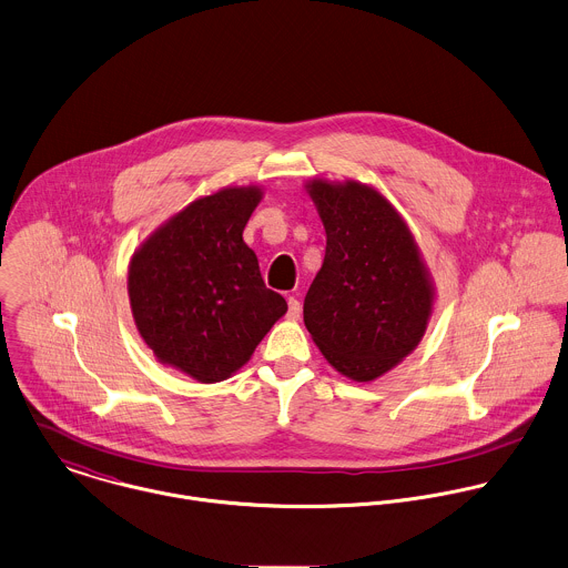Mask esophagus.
Wrapping results in <instances>:
<instances>
[{"label": "esophagus", "mask_w": 568, "mask_h": 568, "mask_svg": "<svg viewBox=\"0 0 568 568\" xmlns=\"http://www.w3.org/2000/svg\"><path fill=\"white\" fill-rule=\"evenodd\" d=\"M287 316H290L292 321H296V318L301 316V301L294 298V296L287 298Z\"/></svg>", "instance_id": "34e87169"}]
</instances>
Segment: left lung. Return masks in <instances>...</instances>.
<instances>
[{
  "mask_svg": "<svg viewBox=\"0 0 568 568\" xmlns=\"http://www.w3.org/2000/svg\"><path fill=\"white\" fill-rule=\"evenodd\" d=\"M327 247L303 305L314 343L347 378L374 381L423 338L432 285L398 212L356 181L310 185Z\"/></svg>",
  "mask_w": 568,
  "mask_h": 568,
  "instance_id": "left-lung-1",
  "label": "left lung"
}]
</instances>
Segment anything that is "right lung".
<instances>
[{
    "label": "right lung",
    "mask_w": 568,
    "mask_h": 568,
    "mask_svg": "<svg viewBox=\"0 0 568 568\" xmlns=\"http://www.w3.org/2000/svg\"><path fill=\"white\" fill-rule=\"evenodd\" d=\"M258 201V187L203 196L154 232L130 263L139 334L161 363L201 383L230 378L287 312L243 241Z\"/></svg>",
    "instance_id": "1"
}]
</instances>
